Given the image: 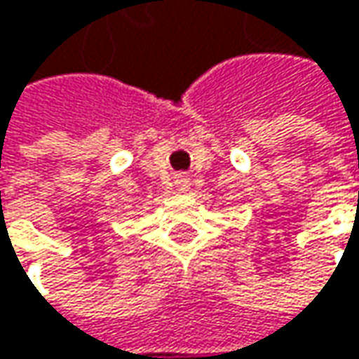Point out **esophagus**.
I'll return each mask as SVG.
<instances>
[{
	"label": "esophagus",
	"instance_id": "1",
	"mask_svg": "<svg viewBox=\"0 0 359 359\" xmlns=\"http://www.w3.org/2000/svg\"><path fill=\"white\" fill-rule=\"evenodd\" d=\"M175 188L182 190V192H186L190 188V177L188 175H177L175 177Z\"/></svg>",
	"mask_w": 359,
	"mask_h": 359
}]
</instances>
